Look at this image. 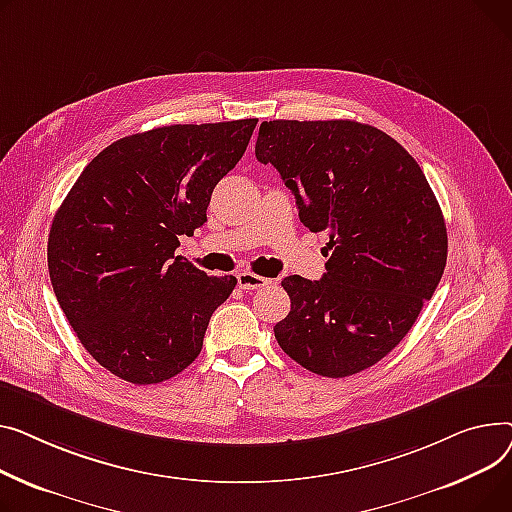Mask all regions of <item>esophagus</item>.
<instances>
[{
  "label": "esophagus",
  "mask_w": 512,
  "mask_h": 512,
  "mask_svg": "<svg viewBox=\"0 0 512 512\" xmlns=\"http://www.w3.org/2000/svg\"><path fill=\"white\" fill-rule=\"evenodd\" d=\"M270 281L260 277V275H254V273H248V270H244V273L237 275V285L242 289H262L266 287Z\"/></svg>",
  "instance_id": "34e87169"
}]
</instances>
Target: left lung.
I'll return each mask as SVG.
<instances>
[{"mask_svg": "<svg viewBox=\"0 0 512 512\" xmlns=\"http://www.w3.org/2000/svg\"><path fill=\"white\" fill-rule=\"evenodd\" d=\"M256 159L293 192L299 221L328 231L320 281L283 279L291 312L275 337L326 378L362 372L393 351L434 295L448 237L424 171L382 130L351 122H262Z\"/></svg>", "mask_w": 512, "mask_h": 512, "instance_id": "left-lung-1", "label": "left lung"}]
</instances>
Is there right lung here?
Returning a JSON list of instances; mask_svg holds the SVG:
<instances>
[{"instance_id":"obj_1","label":"right lung","mask_w":512,"mask_h":512,"mask_svg":"<svg viewBox=\"0 0 512 512\" xmlns=\"http://www.w3.org/2000/svg\"><path fill=\"white\" fill-rule=\"evenodd\" d=\"M258 119L177 124L119 138L90 161L51 223L49 277L97 362L132 384H157L198 357L210 316L235 277H208L173 256L206 223L215 186Z\"/></svg>"}]
</instances>
